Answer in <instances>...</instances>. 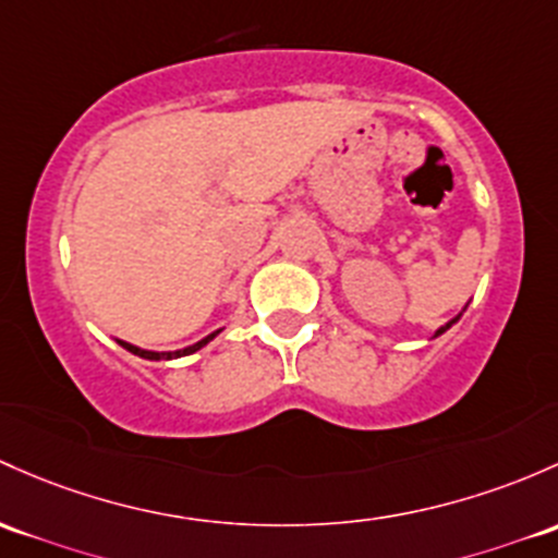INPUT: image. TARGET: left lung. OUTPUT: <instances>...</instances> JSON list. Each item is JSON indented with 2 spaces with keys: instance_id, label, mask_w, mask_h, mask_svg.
Returning a JSON list of instances; mask_svg holds the SVG:
<instances>
[{
  "instance_id": "8db88e82",
  "label": "left lung",
  "mask_w": 558,
  "mask_h": 558,
  "mask_svg": "<svg viewBox=\"0 0 558 558\" xmlns=\"http://www.w3.org/2000/svg\"><path fill=\"white\" fill-rule=\"evenodd\" d=\"M457 320H460V315H457V318H451L447 326H441V328H438V331H436V337H438V333H444V331H447V328H451V324H457Z\"/></svg>"
}]
</instances>
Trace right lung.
I'll list each match as a JSON object with an SVG mask.
<instances>
[{
	"label": "right lung",
	"instance_id": "add662e5",
	"mask_svg": "<svg viewBox=\"0 0 558 558\" xmlns=\"http://www.w3.org/2000/svg\"><path fill=\"white\" fill-rule=\"evenodd\" d=\"M219 331H221V328H219ZM219 331L208 333V337L201 339V342L190 344V348H184V350H173V353H155V350H141V348H136V344H128V342H122V339H117V342H120L122 348H125V350H131L133 355H138V357H146V361H171V357H181V355H192V353H197V350L205 348V344H208L210 339H214L216 333H219Z\"/></svg>",
	"mask_w": 558,
	"mask_h": 558
}]
</instances>
